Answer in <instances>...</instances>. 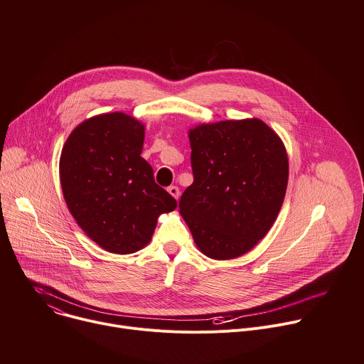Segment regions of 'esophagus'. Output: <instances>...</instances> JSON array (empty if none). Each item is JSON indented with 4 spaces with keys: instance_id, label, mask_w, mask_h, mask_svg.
<instances>
[{
    "instance_id": "1",
    "label": "esophagus",
    "mask_w": 364,
    "mask_h": 364,
    "mask_svg": "<svg viewBox=\"0 0 364 364\" xmlns=\"http://www.w3.org/2000/svg\"><path fill=\"white\" fill-rule=\"evenodd\" d=\"M167 190H168V193H170L174 198H178V197H180V188H178L177 186H170Z\"/></svg>"
}]
</instances>
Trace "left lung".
Instances as JSON below:
<instances>
[{"instance_id":"left-lung-1","label":"left lung","mask_w":364,"mask_h":364,"mask_svg":"<svg viewBox=\"0 0 364 364\" xmlns=\"http://www.w3.org/2000/svg\"><path fill=\"white\" fill-rule=\"evenodd\" d=\"M194 181L180 213L200 250L233 259L250 250L274 225L288 184V157L262 121H222L190 131Z\"/></svg>"}]
</instances>
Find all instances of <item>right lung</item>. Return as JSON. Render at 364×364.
<instances>
[{"instance_id": "1", "label": "right lung", "mask_w": 364, "mask_h": 364, "mask_svg": "<svg viewBox=\"0 0 364 364\" xmlns=\"http://www.w3.org/2000/svg\"><path fill=\"white\" fill-rule=\"evenodd\" d=\"M142 144L144 125L114 112L82 122L62 151L60 183L72 216L92 240L114 253L144 247L159 216L177 207L141 157Z\"/></svg>"}]
</instances>
